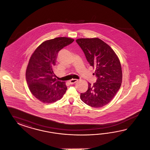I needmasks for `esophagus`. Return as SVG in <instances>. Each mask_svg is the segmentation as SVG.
I'll use <instances>...</instances> for the list:
<instances>
[{"label": "esophagus", "instance_id": "esophagus-1", "mask_svg": "<svg viewBox=\"0 0 150 150\" xmlns=\"http://www.w3.org/2000/svg\"><path fill=\"white\" fill-rule=\"evenodd\" d=\"M78 81V80L77 79H71V80H70V84H74L76 82H77Z\"/></svg>", "mask_w": 150, "mask_h": 150}]
</instances>
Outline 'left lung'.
I'll list each match as a JSON object with an SVG mask.
<instances>
[{
    "label": "left lung",
    "mask_w": 150,
    "mask_h": 150,
    "mask_svg": "<svg viewBox=\"0 0 150 150\" xmlns=\"http://www.w3.org/2000/svg\"><path fill=\"white\" fill-rule=\"evenodd\" d=\"M97 77L93 85L88 83V90L80 98L86 105L99 108L113 98L122 85V70L120 60L112 48L98 38L76 40Z\"/></svg>",
    "instance_id": "left-lung-1"
}]
</instances>
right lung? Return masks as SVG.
Returning a JSON list of instances; mask_svg holds the SVG:
<instances>
[{"mask_svg":"<svg viewBox=\"0 0 150 150\" xmlns=\"http://www.w3.org/2000/svg\"><path fill=\"white\" fill-rule=\"evenodd\" d=\"M74 41L65 37L47 40L31 56L26 71V82L32 95L42 103L55 102L67 91L65 82L58 81L53 70L58 52Z\"/></svg>","mask_w":150,"mask_h":150,"instance_id":"right-lung-1","label":"right lung"}]
</instances>
